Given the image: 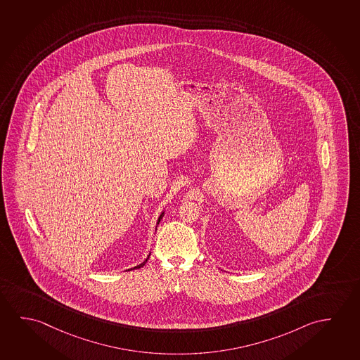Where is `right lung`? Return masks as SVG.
<instances>
[{
	"instance_id": "obj_1",
	"label": "right lung",
	"mask_w": 360,
	"mask_h": 360,
	"mask_svg": "<svg viewBox=\"0 0 360 360\" xmlns=\"http://www.w3.org/2000/svg\"><path fill=\"white\" fill-rule=\"evenodd\" d=\"M164 214H165V210H164V212H161L160 215H159V219H158V221H156V228H155V230L158 229V225H159V223H160L161 219H162V217H164ZM148 257H150V254H148V257H146L145 260H143V263L139 264V265H136V266H134V268H132V270H134V269L143 268V265H145V264H146V262H148Z\"/></svg>"
}]
</instances>
